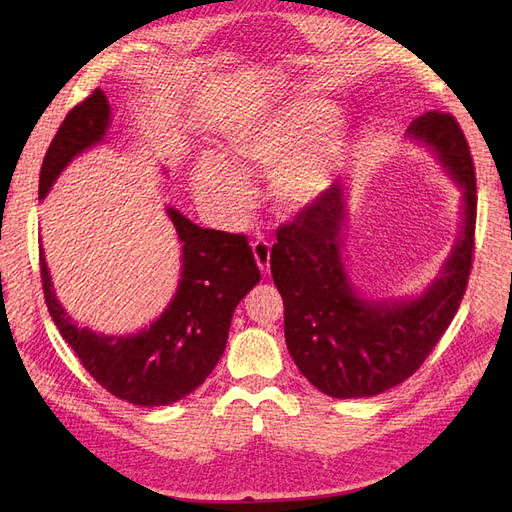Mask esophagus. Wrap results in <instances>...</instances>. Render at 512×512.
Instances as JSON below:
<instances>
[{"label":"esophagus","instance_id":"obj_1","mask_svg":"<svg viewBox=\"0 0 512 512\" xmlns=\"http://www.w3.org/2000/svg\"><path fill=\"white\" fill-rule=\"evenodd\" d=\"M252 250L260 271L267 275L271 271V243L265 237H256V241L252 243Z\"/></svg>","mask_w":512,"mask_h":512}]
</instances>
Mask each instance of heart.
<instances>
[{
  "label": "heart",
  "mask_w": 512,
  "mask_h": 512,
  "mask_svg": "<svg viewBox=\"0 0 512 512\" xmlns=\"http://www.w3.org/2000/svg\"><path fill=\"white\" fill-rule=\"evenodd\" d=\"M346 123L322 100H297L228 136L226 162L205 156L194 166L200 203L224 220H239L252 207L245 177L271 170V196L286 211H299L329 188L346 149Z\"/></svg>",
  "instance_id": "heart-1"
}]
</instances>
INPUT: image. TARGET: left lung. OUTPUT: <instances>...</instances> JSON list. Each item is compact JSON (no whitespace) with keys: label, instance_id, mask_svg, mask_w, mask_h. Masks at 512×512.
Here are the masks:
<instances>
[{"label":"left lung","instance_id":"left-lung-1","mask_svg":"<svg viewBox=\"0 0 512 512\" xmlns=\"http://www.w3.org/2000/svg\"><path fill=\"white\" fill-rule=\"evenodd\" d=\"M408 134L438 153L463 190V230L451 258L423 297L365 301L342 262L344 190H329L277 228L273 282L284 299V335L292 361L318 391L337 399L371 397L404 382L425 363L466 294L474 256L476 173L470 145L451 113L416 117Z\"/></svg>","mask_w":512,"mask_h":512}]
</instances>
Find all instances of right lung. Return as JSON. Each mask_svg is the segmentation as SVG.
<instances>
[{
  "label": "right lung",
  "mask_w": 512,
  "mask_h": 512,
  "mask_svg": "<svg viewBox=\"0 0 512 512\" xmlns=\"http://www.w3.org/2000/svg\"><path fill=\"white\" fill-rule=\"evenodd\" d=\"M111 106L102 89L89 94L61 121L42 160L38 196L44 198L74 156L98 145ZM181 241V280L162 316L136 335H98L76 327L53 292L40 250L44 301L61 337L104 389L134 406H168L196 391L226 348L232 314L260 282L245 235L200 228L177 209H168Z\"/></svg>",
  "instance_id": "obj_1"
}]
</instances>
